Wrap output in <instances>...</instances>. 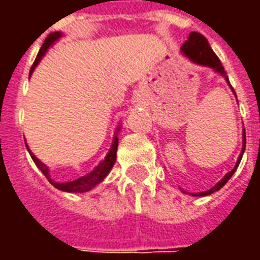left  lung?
I'll list each match as a JSON object with an SVG mask.
<instances>
[{
    "instance_id": "obj_1",
    "label": "left lung",
    "mask_w": 260,
    "mask_h": 260,
    "mask_svg": "<svg viewBox=\"0 0 260 260\" xmlns=\"http://www.w3.org/2000/svg\"><path fill=\"white\" fill-rule=\"evenodd\" d=\"M181 51L185 54L188 58H191L193 62L196 64H201V65H206V67H210L213 68L216 72L218 74H221L225 78V80L229 82L227 79V72L224 71V67L221 65V61L218 59V57L214 54V51L212 50V47L209 46V42H207V39L201 33H196V31H191V35L188 37V40H186L184 44H182V47H181ZM230 83V82H229ZM242 152H241L240 157H238V161L235 164V167L230 173L224 175V178L220 182H217L216 185L210 188L209 191L205 192H198V193H192L193 196H206L210 195L213 192L218 191L220 188H223L225 185V182L233 177V174L235 173V170L238 167V164H240L241 158H242V154H244V150H245V129H244V139H242Z\"/></svg>"
}]
</instances>
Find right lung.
<instances>
[{
	"instance_id": "right-lung-1",
	"label": "right lung",
	"mask_w": 260,
	"mask_h": 260,
	"mask_svg": "<svg viewBox=\"0 0 260 260\" xmlns=\"http://www.w3.org/2000/svg\"><path fill=\"white\" fill-rule=\"evenodd\" d=\"M59 37H61V33H58V31H57V33H50V35H48L47 39H46L44 43H43L40 51H39V54H37L35 62H33V65H31L30 74L33 72V69L36 68V65L39 64V61L42 59L43 55L46 54L47 48L50 47L55 40H58ZM117 147H118V138L115 136V138H114L113 146H111L110 152H108V154L106 156V158L103 160L102 163L99 164L96 169L93 170L91 173H89L87 175H85V177H80V178H78V180L71 181V182H55V181L51 180V178H50V174H48L47 166H44V164H43L42 161H40V160H39V158H37L36 156L29 150V149H27V150H29V153H30V156L31 158H33L35 164H36L37 167L40 169V171H42L43 174L46 175V178L50 181V184L55 186L57 189H61V191H65V192H87V191H90L91 188H94L97 184H100V182L107 177V174L110 173V170L113 169L114 163H115V158H117Z\"/></svg>"
}]
</instances>
